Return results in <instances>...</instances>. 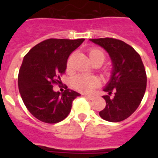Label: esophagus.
Segmentation results:
<instances>
[{
	"label": "esophagus",
	"instance_id": "34e87169",
	"mask_svg": "<svg viewBox=\"0 0 158 158\" xmlns=\"http://www.w3.org/2000/svg\"><path fill=\"white\" fill-rule=\"evenodd\" d=\"M84 97H85V98H87L88 99H89V100H93V99H94V96H92V95H89V94H84Z\"/></svg>",
	"mask_w": 158,
	"mask_h": 158
}]
</instances>
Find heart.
Here are the masks:
<instances>
[{
	"label": "heart",
	"mask_w": 158,
	"mask_h": 158,
	"mask_svg": "<svg viewBox=\"0 0 158 158\" xmlns=\"http://www.w3.org/2000/svg\"><path fill=\"white\" fill-rule=\"evenodd\" d=\"M89 57L93 64L96 62H102L106 58V54L100 48H91L89 50ZM70 60L69 57L67 61V68L69 69L70 66ZM100 84V79L95 76H86L83 74H79L74 77L72 80V85L74 89H78L79 91L83 93H89L92 92L95 88Z\"/></svg>",
	"instance_id": "obj_1"
}]
</instances>
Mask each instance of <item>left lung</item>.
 Wrapping results in <instances>:
<instances>
[{"label":"left lung","mask_w":158,"mask_h":158,"mask_svg":"<svg viewBox=\"0 0 158 158\" xmlns=\"http://www.w3.org/2000/svg\"><path fill=\"white\" fill-rule=\"evenodd\" d=\"M103 48L112 60V75L104 91L106 106L99 112L103 120L120 122L135 112L147 86V74L139 54L125 42L111 38L90 39Z\"/></svg>","instance_id":"left-lung-1"}]
</instances>
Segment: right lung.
<instances>
[{
    "instance_id": "right-lung-1",
    "label": "right lung",
    "mask_w": 158,
    "mask_h": 158,
    "mask_svg": "<svg viewBox=\"0 0 158 158\" xmlns=\"http://www.w3.org/2000/svg\"><path fill=\"white\" fill-rule=\"evenodd\" d=\"M84 38H49L34 46L23 57L18 75L19 91L23 103L38 120L55 124L66 118L72 102L80 94L67 89L60 95L53 85L60 83L67 59Z\"/></svg>"
}]
</instances>
